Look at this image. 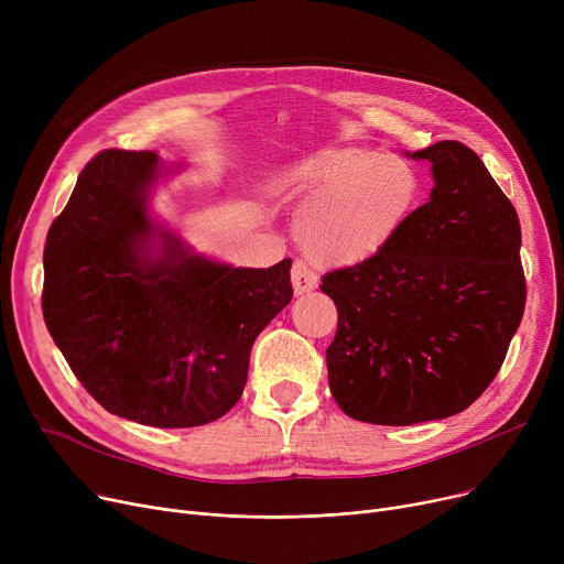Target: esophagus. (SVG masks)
<instances>
[{
    "label": "esophagus",
    "instance_id": "34e87169",
    "mask_svg": "<svg viewBox=\"0 0 564 564\" xmlns=\"http://www.w3.org/2000/svg\"><path fill=\"white\" fill-rule=\"evenodd\" d=\"M317 285V276L308 270V264L297 260L292 264V288L294 294H306Z\"/></svg>",
    "mask_w": 564,
    "mask_h": 564
}]
</instances>
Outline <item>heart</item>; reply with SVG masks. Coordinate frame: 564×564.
I'll use <instances>...</instances> for the list:
<instances>
[{
    "instance_id": "obj_1",
    "label": "heart",
    "mask_w": 564,
    "mask_h": 564,
    "mask_svg": "<svg viewBox=\"0 0 564 564\" xmlns=\"http://www.w3.org/2000/svg\"><path fill=\"white\" fill-rule=\"evenodd\" d=\"M274 189L304 198L294 232L322 267L361 264L406 228L421 203V175L406 160L357 145H319L274 177Z\"/></svg>"
}]
</instances>
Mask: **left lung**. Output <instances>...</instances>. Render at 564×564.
<instances>
[{
  "label": "left lung",
  "mask_w": 564,
  "mask_h": 564,
  "mask_svg": "<svg viewBox=\"0 0 564 564\" xmlns=\"http://www.w3.org/2000/svg\"><path fill=\"white\" fill-rule=\"evenodd\" d=\"M432 164L430 200L379 256L322 276L338 308L329 389L354 421L455 416L498 375L525 306L521 226L459 141L406 153Z\"/></svg>",
  "instance_id": "8db88e82"
}]
</instances>
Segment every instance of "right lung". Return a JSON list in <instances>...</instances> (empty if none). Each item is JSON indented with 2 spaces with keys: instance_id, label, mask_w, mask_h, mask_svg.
<instances>
[{
  "instance_id": "obj_1",
  "label": "right lung",
  "mask_w": 564,
  "mask_h": 564,
  "mask_svg": "<svg viewBox=\"0 0 564 564\" xmlns=\"http://www.w3.org/2000/svg\"><path fill=\"white\" fill-rule=\"evenodd\" d=\"M153 151L98 153L47 232L43 317L82 387L116 416L196 427L242 398L258 334L292 300L267 270L192 249L148 215Z\"/></svg>"
}]
</instances>
